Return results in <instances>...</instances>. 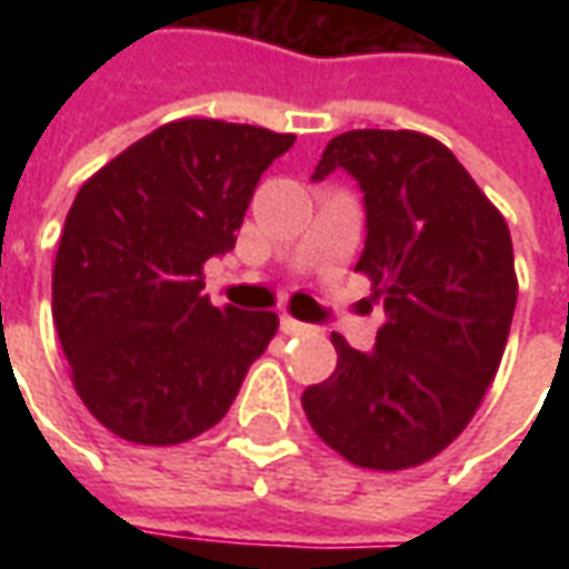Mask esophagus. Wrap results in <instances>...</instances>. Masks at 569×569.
<instances>
[{"label": "esophagus", "mask_w": 569, "mask_h": 569, "mask_svg": "<svg viewBox=\"0 0 569 569\" xmlns=\"http://www.w3.org/2000/svg\"><path fill=\"white\" fill-rule=\"evenodd\" d=\"M280 329H283L286 335H305L310 326L308 322L296 320V317H289V313H283V317H280Z\"/></svg>", "instance_id": "obj_1"}]
</instances>
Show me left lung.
<instances>
[{"label":"left lung","instance_id":"8db88e82","mask_svg":"<svg viewBox=\"0 0 569 569\" xmlns=\"http://www.w3.org/2000/svg\"><path fill=\"white\" fill-rule=\"evenodd\" d=\"M345 167L366 191L357 261L387 320L371 353L332 335V378L301 396L310 427L362 469H411L451 445L509 341L518 277L509 224L466 167L418 130H347L313 179Z\"/></svg>","mask_w":569,"mask_h":569}]
</instances>
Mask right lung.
Segmentation results:
<instances>
[{"label": "right lung", "mask_w": 569, "mask_h": 569, "mask_svg": "<svg viewBox=\"0 0 569 569\" xmlns=\"http://www.w3.org/2000/svg\"><path fill=\"white\" fill-rule=\"evenodd\" d=\"M296 142L256 124L182 118L79 188L51 313L79 399L118 439L179 445L228 415L277 335L273 310L212 308L203 264L234 249L261 173Z\"/></svg>", "instance_id": "obj_1"}]
</instances>
